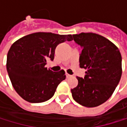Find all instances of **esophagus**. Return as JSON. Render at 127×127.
I'll return each mask as SVG.
<instances>
[{"instance_id":"obj_1","label":"esophagus","mask_w":127,"mask_h":127,"mask_svg":"<svg viewBox=\"0 0 127 127\" xmlns=\"http://www.w3.org/2000/svg\"><path fill=\"white\" fill-rule=\"evenodd\" d=\"M65 75H66V77H67V78H70V77H71V75H69V74H68V73H66Z\"/></svg>"}]
</instances>
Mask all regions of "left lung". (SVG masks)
<instances>
[{"instance_id":"1","label":"left lung","mask_w":127,"mask_h":127,"mask_svg":"<svg viewBox=\"0 0 127 127\" xmlns=\"http://www.w3.org/2000/svg\"><path fill=\"white\" fill-rule=\"evenodd\" d=\"M82 49L80 68L87 70L84 78L77 77L78 86L71 90L74 100L86 107H97L114 93L122 75V57L110 40L95 33L72 35Z\"/></svg>"}]
</instances>
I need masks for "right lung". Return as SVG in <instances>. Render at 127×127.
<instances>
[{"mask_svg":"<svg viewBox=\"0 0 127 127\" xmlns=\"http://www.w3.org/2000/svg\"><path fill=\"white\" fill-rule=\"evenodd\" d=\"M71 35L36 32L23 36L11 46L7 56V71L13 88L25 100L42 103L54 95L65 71L47 69L59 43L71 41Z\"/></svg>","mask_w":127,"mask_h":127,"instance_id":"1","label":"right lung"}]
</instances>
